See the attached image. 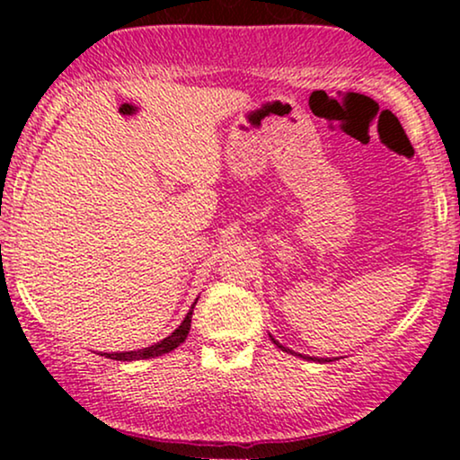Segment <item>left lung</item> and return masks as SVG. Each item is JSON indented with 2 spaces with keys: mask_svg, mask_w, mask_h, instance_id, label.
<instances>
[{
  "mask_svg": "<svg viewBox=\"0 0 460 460\" xmlns=\"http://www.w3.org/2000/svg\"><path fill=\"white\" fill-rule=\"evenodd\" d=\"M270 339H272V343H274V345H279V349H282V351H288V354H295V351H293V349H288V348H285V345H282V343H279V341H276V339H274V337H270ZM295 356L304 358V360H314V362H331V360H320V358H312V356H301V354H295Z\"/></svg>",
  "mask_w": 460,
  "mask_h": 460,
  "instance_id": "1",
  "label": "left lung"
}]
</instances>
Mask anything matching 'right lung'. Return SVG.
Listing matches in <instances>:
<instances>
[{
  "mask_svg": "<svg viewBox=\"0 0 460 460\" xmlns=\"http://www.w3.org/2000/svg\"><path fill=\"white\" fill-rule=\"evenodd\" d=\"M197 304V301H194ZM194 304L190 307V312L186 314V318L181 320V324L175 329L172 335L163 339V341L150 345V348H144V349H136V351H121V354H106V358H111V360H123V362H131V360H146V358H156V356H163V354H169V351L178 348L180 343L186 341L188 337V331H190V320H192V310H194Z\"/></svg>",
  "mask_w": 460,
  "mask_h": 460,
  "instance_id": "obj_1",
  "label": "right lung"
}]
</instances>
